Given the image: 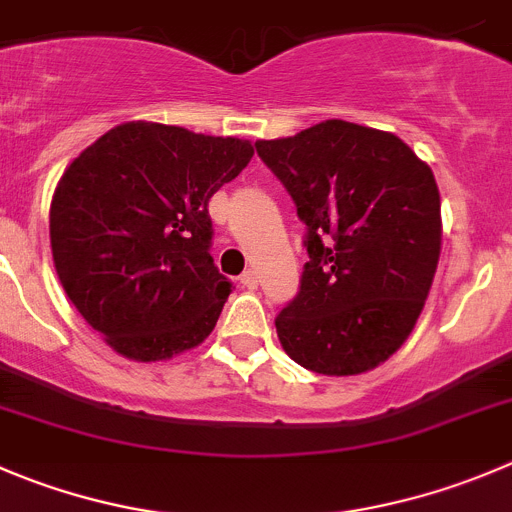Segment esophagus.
I'll list each match as a JSON object with an SVG mask.
<instances>
[{"mask_svg":"<svg viewBox=\"0 0 512 512\" xmlns=\"http://www.w3.org/2000/svg\"><path fill=\"white\" fill-rule=\"evenodd\" d=\"M241 286L243 289H256V286H259V276H256V271L253 269H248V271H243L241 274Z\"/></svg>","mask_w":512,"mask_h":512,"instance_id":"1","label":"esophagus"}]
</instances>
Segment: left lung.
<instances>
[{"label":"left lung","mask_w":512,"mask_h":512,"mask_svg":"<svg viewBox=\"0 0 512 512\" xmlns=\"http://www.w3.org/2000/svg\"><path fill=\"white\" fill-rule=\"evenodd\" d=\"M256 153L306 226L299 294L279 311L284 352L316 374L349 377L392 357L425 306L440 259V191L430 165L392 133L347 120Z\"/></svg>","instance_id":"1"}]
</instances>
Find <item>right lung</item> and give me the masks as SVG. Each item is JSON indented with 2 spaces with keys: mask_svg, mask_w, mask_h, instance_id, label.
I'll list each match as a JSON object with an SVG mask.
<instances>
[{
  "mask_svg": "<svg viewBox=\"0 0 512 512\" xmlns=\"http://www.w3.org/2000/svg\"><path fill=\"white\" fill-rule=\"evenodd\" d=\"M251 158L248 140L138 120L72 160L52 196V259L115 352L158 362L213 332L233 284L213 264L208 201Z\"/></svg>",
  "mask_w": 512,
  "mask_h": 512,
  "instance_id": "obj_1",
  "label": "right lung"
}]
</instances>
